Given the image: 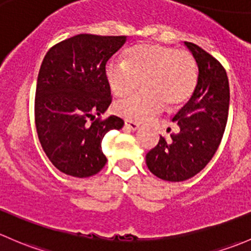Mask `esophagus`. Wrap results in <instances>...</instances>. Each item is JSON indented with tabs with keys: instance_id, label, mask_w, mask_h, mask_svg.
<instances>
[{
	"instance_id": "34e87169",
	"label": "esophagus",
	"mask_w": 251,
	"mask_h": 251,
	"mask_svg": "<svg viewBox=\"0 0 251 251\" xmlns=\"http://www.w3.org/2000/svg\"><path fill=\"white\" fill-rule=\"evenodd\" d=\"M125 126L126 129H129V130H136L139 128V123L131 122V121H126Z\"/></svg>"
}]
</instances>
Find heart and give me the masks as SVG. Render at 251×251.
Listing matches in <instances>:
<instances>
[{
    "label": "heart",
    "mask_w": 251,
    "mask_h": 251,
    "mask_svg": "<svg viewBox=\"0 0 251 251\" xmlns=\"http://www.w3.org/2000/svg\"><path fill=\"white\" fill-rule=\"evenodd\" d=\"M105 77L117 98L130 95L141 81L144 90L117 105L116 111L131 122L150 120L163 110L185 104L198 81L197 63L185 49L154 43H140L129 48L125 64L110 61Z\"/></svg>",
    "instance_id": "1"
}]
</instances>
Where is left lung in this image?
I'll use <instances>...</instances> for the list:
<instances>
[{
    "instance_id": "left-lung-1",
    "label": "left lung",
    "mask_w": 251,
    "mask_h": 251,
    "mask_svg": "<svg viewBox=\"0 0 251 251\" xmlns=\"http://www.w3.org/2000/svg\"><path fill=\"white\" fill-rule=\"evenodd\" d=\"M198 65V82L187 104L173 121L179 133L163 136L146 154L150 172L167 181L195 176L215 154L226 128L229 86L226 70L218 59L191 42H185Z\"/></svg>"
}]
</instances>
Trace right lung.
Masks as SVG:
<instances>
[{
  "label": "right lung",
  "instance_id": "right-lung-1",
  "mask_svg": "<svg viewBox=\"0 0 251 251\" xmlns=\"http://www.w3.org/2000/svg\"><path fill=\"white\" fill-rule=\"evenodd\" d=\"M126 41V36L81 33L56 43L43 59L36 86V130L49 161L64 174L88 177L106 164L102 139L125 122L117 116L100 117L112 100L105 68Z\"/></svg>",
  "mask_w": 251,
  "mask_h": 251
}]
</instances>
